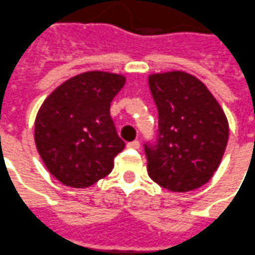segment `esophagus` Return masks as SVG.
<instances>
[{
    "instance_id": "34e87169",
    "label": "esophagus",
    "mask_w": 255,
    "mask_h": 255,
    "mask_svg": "<svg viewBox=\"0 0 255 255\" xmlns=\"http://www.w3.org/2000/svg\"><path fill=\"white\" fill-rule=\"evenodd\" d=\"M128 148H133V150H139L140 148V143L137 140H134V141H130V143H128Z\"/></svg>"
}]
</instances>
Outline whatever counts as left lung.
Masks as SVG:
<instances>
[{
  "label": "left lung",
  "mask_w": 255,
  "mask_h": 255,
  "mask_svg": "<svg viewBox=\"0 0 255 255\" xmlns=\"http://www.w3.org/2000/svg\"><path fill=\"white\" fill-rule=\"evenodd\" d=\"M158 111V140L144 146L150 178L171 192L205 185L219 168L229 139L223 108L195 76L174 70L148 76Z\"/></svg>",
  "instance_id": "left-lung-1"
}]
</instances>
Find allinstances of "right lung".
Returning <instances> with one entry per match:
<instances>
[{"instance_id":"add662e5","label":"right lung","mask_w":255,"mask_h":255,"mask_svg":"<svg viewBox=\"0 0 255 255\" xmlns=\"http://www.w3.org/2000/svg\"><path fill=\"white\" fill-rule=\"evenodd\" d=\"M126 77L91 70L68 78L40 105L35 144L46 168L61 184L88 188L107 177L125 147L109 115Z\"/></svg>"}]
</instances>
